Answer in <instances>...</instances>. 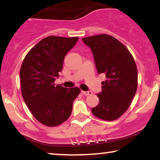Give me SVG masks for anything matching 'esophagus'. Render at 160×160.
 <instances>
[{"mask_svg": "<svg viewBox=\"0 0 160 160\" xmlns=\"http://www.w3.org/2000/svg\"><path fill=\"white\" fill-rule=\"evenodd\" d=\"M82 93L83 95H89L92 94V92L91 91H82Z\"/></svg>", "mask_w": 160, "mask_h": 160, "instance_id": "esophagus-1", "label": "esophagus"}]
</instances>
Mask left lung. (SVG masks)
Listing matches in <instances>:
<instances>
[{
  "label": "left lung",
  "mask_w": 160,
  "mask_h": 160,
  "mask_svg": "<svg viewBox=\"0 0 160 160\" xmlns=\"http://www.w3.org/2000/svg\"><path fill=\"white\" fill-rule=\"evenodd\" d=\"M91 49L98 73L106 75L102 91L98 93L99 104L92 108L96 117L113 121L129 108L138 86L135 60L125 46L106 34L82 38Z\"/></svg>",
  "instance_id": "1"
}]
</instances>
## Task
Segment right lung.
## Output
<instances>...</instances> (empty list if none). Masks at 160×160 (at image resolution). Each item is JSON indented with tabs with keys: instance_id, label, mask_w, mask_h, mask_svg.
<instances>
[{
	"instance_id": "obj_1",
	"label": "right lung",
	"mask_w": 160,
	"mask_h": 160,
	"mask_svg": "<svg viewBox=\"0 0 160 160\" xmlns=\"http://www.w3.org/2000/svg\"><path fill=\"white\" fill-rule=\"evenodd\" d=\"M78 37L49 36L37 43L24 59L20 68L22 95L33 117L41 124L55 127L68 119L80 89L54 84L65 57Z\"/></svg>"
}]
</instances>
